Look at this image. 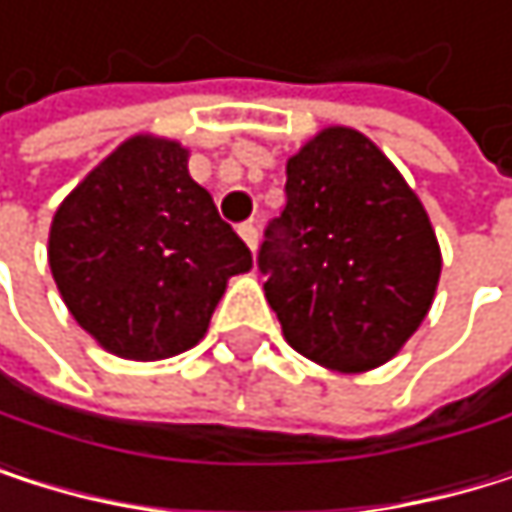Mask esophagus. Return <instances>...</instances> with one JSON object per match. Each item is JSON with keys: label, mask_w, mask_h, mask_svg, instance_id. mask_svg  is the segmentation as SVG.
I'll return each instance as SVG.
<instances>
[{"label": "esophagus", "mask_w": 512, "mask_h": 512, "mask_svg": "<svg viewBox=\"0 0 512 512\" xmlns=\"http://www.w3.org/2000/svg\"><path fill=\"white\" fill-rule=\"evenodd\" d=\"M238 235L244 238V244H247L250 250L259 247V228H256V222H244V225L238 228Z\"/></svg>", "instance_id": "1"}]
</instances>
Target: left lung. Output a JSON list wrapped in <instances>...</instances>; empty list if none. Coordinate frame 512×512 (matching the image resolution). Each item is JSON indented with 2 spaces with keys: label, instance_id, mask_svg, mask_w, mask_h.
<instances>
[{
  "label": "left lung",
  "instance_id": "1",
  "mask_svg": "<svg viewBox=\"0 0 512 512\" xmlns=\"http://www.w3.org/2000/svg\"><path fill=\"white\" fill-rule=\"evenodd\" d=\"M265 299L302 357L369 372L421 326L443 256L403 173L354 127H323L287 161V207L259 250Z\"/></svg>",
  "mask_w": 512,
  "mask_h": 512
}]
</instances>
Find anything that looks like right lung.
<instances>
[{"instance_id":"add662e5","label":"right lung","mask_w":512,"mask_h":512,"mask_svg":"<svg viewBox=\"0 0 512 512\" xmlns=\"http://www.w3.org/2000/svg\"><path fill=\"white\" fill-rule=\"evenodd\" d=\"M48 265L75 323L109 354L146 363L195 348L253 256L189 176V149L137 134L63 198Z\"/></svg>"}]
</instances>
